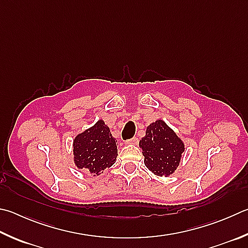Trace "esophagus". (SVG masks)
I'll return each mask as SVG.
<instances>
[{
	"instance_id": "esophagus-1",
	"label": "esophagus",
	"mask_w": 248,
	"mask_h": 248,
	"mask_svg": "<svg viewBox=\"0 0 248 248\" xmlns=\"http://www.w3.org/2000/svg\"><path fill=\"white\" fill-rule=\"evenodd\" d=\"M138 139L137 138H132V139H130V140H128L127 141V144H132V145H137L138 144Z\"/></svg>"
}]
</instances>
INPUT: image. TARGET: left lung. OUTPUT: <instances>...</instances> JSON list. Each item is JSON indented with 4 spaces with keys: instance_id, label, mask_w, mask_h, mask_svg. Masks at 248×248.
<instances>
[{
    "instance_id": "8db88e82",
    "label": "left lung",
    "mask_w": 248,
    "mask_h": 248,
    "mask_svg": "<svg viewBox=\"0 0 248 248\" xmlns=\"http://www.w3.org/2000/svg\"><path fill=\"white\" fill-rule=\"evenodd\" d=\"M144 164L158 177H169L181 163L186 144L164 120L147 125L145 137L140 140Z\"/></svg>"
}]
</instances>
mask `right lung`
I'll list each match as a JSON object with an SVG mask.
<instances>
[{"mask_svg": "<svg viewBox=\"0 0 248 248\" xmlns=\"http://www.w3.org/2000/svg\"><path fill=\"white\" fill-rule=\"evenodd\" d=\"M104 120H97L92 127L77 134L74 139V164L78 169L100 175L116 163L117 143Z\"/></svg>", "mask_w": 248, "mask_h": 248, "instance_id": "1", "label": "right lung"}]
</instances>
